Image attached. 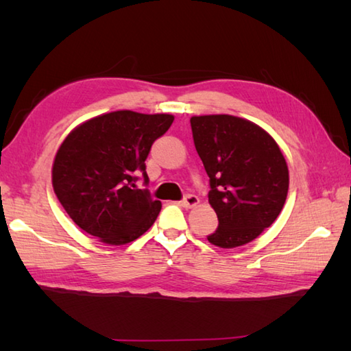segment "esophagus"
<instances>
[{
	"mask_svg": "<svg viewBox=\"0 0 351 351\" xmlns=\"http://www.w3.org/2000/svg\"><path fill=\"white\" fill-rule=\"evenodd\" d=\"M181 204L185 208H193V206H196L199 204V197L195 196V195H187V196L182 199Z\"/></svg>",
	"mask_w": 351,
	"mask_h": 351,
	"instance_id": "obj_1",
	"label": "esophagus"
}]
</instances>
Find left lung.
Listing matches in <instances>:
<instances>
[{"mask_svg":"<svg viewBox=\"0 0 351 351\" xmlns=\"http://www.w3.org/2000/svg\"><path fill=\"white\" fill-rule=\"evenodd\" d=\"M190 123L210 176L208 200L219 219L208 241L221 249L253 241L285 205L289 185L285 156L270 134L243 117L193 116Z\"/></svg>","mask_w":351,"mask_h":351,"instance_id":"obj_1","label":"left lung"}]
</instances>
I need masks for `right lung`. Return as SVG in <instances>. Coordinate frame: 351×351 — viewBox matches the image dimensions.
<instances>
[{"label": "right lung", "instance_id": "add662e5", "mask_svg": "<svg viewBox=\"0 0 351 351\" xmlns=\"http://www.w3.org/2000/svg\"><path fill=\"white\" fill-rule=\"evenodd\" d=\"M171 114L111 111L73 128L56 154L52 187L64 211L87 234L121 245L154 225L160 200L136 187L154 141L166 132Z\"/></svg>", "mask_w": 351, "mask_h": 351}]
</instances>
